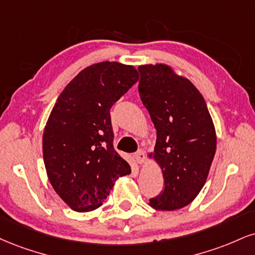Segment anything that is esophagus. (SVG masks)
<instances>
[{"label":"esophagus","mask_w":255,"mask_h":255,"mask_svg":"<svg viewBox=\"0 0 255 255\" xmlns=\"http://www.w3.org/2000/svg\"><path fill=\"white\" fill-rule=\"evenodd\" d=\"M134 158H135L137 164H143V162H145L146 155H145V153H143V151L139 149V151H137L135 154H134Z\"/></svg>","instance_id":"34e87169"}]
</instances>
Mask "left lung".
I'll list each match as a JSON object with an SVG mask.
<instances>
[{"label": "left lung", "instance_id": "8db88e82", "mask_svg": "<svg viewBox=\"0 0 255 255\" xmlns=\"http://www.w3.org/2000/svg\"><path fill=\"white\" fill-rule=\"evenodd\" d=\"M139 94L157 129L154 151L164 190L149 199L157 210H177L191 203L207 182L216 152V130L198 89L166 64H146Z\"/></svg>", "mask_w": 255, "mask_h": 255}]
</instances>
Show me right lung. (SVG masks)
Here are the masks:
<instances>
[{
	"label": "right lung",
	"instance_id": "obj_1",
	"mask_svg": "<svg viewBox=\"0 0 255 255\" xmlns=\"http://www.w3.org/2000/svg\"><path fill=\"white\" fill-rule=\"evenodd\" d=\"M137 79L133 65L93 64L66 85L48 116L42 134L46 173L72 210L100 208L116 179L130 173L113 147L110 108Z\"/></svg>",
	"mask_w": 255,
	"mask_h": 255
}]
</instances>
